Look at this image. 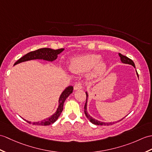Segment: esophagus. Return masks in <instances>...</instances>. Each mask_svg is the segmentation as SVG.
<instances>
[{
    "mask_svg": "<svg viewBox=\"0 0 152 152\" xmlns=\"http://www.w3.org/2000/svg\"><path fill=\"white\" fill-rule=\"evenodd\" d=\"M82 89V84L81 83H76L74 86V90H80Z\"/></svg>",
    "mask_w": 152,
    "mask_h": 152,
    "instance_id": "34e87169",
    "label": "esophagus"
}]
</instances>
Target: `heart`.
<instances>
[{
    "label": "heart",
    "instance_id": "b5f03b06",
    "mask_svg": "<svg viewBox=\"0 0 152 152\" xmlns=\"http://www.w3.org/2000/svg\"><path fill=\"white\" fill-rule=\"evenodd\" d=\"M100 55L88 54L74 59L69 66L71 72L75 74L86 73L91 70V77H97L106 70V64L101 59Z\"/></svg>",
    "mask_w": 152,
    "mask_h": 152
}]
</instances>
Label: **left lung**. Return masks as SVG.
Returning <instances> with one entry per match:
<instances>
[{
	"instance_id": "8db88e82",
	"label": "left lung",
	"mask_w": 152,
	"mask_h": 152,
	"mask_svg": "<svg viewBox=\"0 0 152 152\" xmlns=\"http://www.w3.org/2000/svg\"><path fill=\"white\" fill-rule=\"evenodd\" d=\"M120 58H121V61L122 63H125V64H128V65H132L133 66H134V67L135 68V63H134V62L132 61V60L131 59L128 58V57H126V56H123L122 54H121V53H119L118 54ZM136 72H137V77H139V75H138V73H137V70H136ZM86 93V96H87V98H86V104H85V107H84V113H85V115H86V117L88 118V120L91 122L93 123V124H95V125H100V126H109V125H113L115 124V123L118 122L119 121H122V120L124 118H122L121 120H120V121H117V122H101V121H98V120L95 119L94 118H93L92 116H91L89 113H88L87 112V98H88V93L87 92Z\"/></svg>"
}]
</instances>
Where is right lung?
<instances>
[{
  "mask_svg": "<svg viewBox=\"0 0 152 152\" xmlns=\"http://www.w3.org/2000/svg\"><path fill=\"white\" fill-rule=\"evenodd\" d=\"M63 50H64V48H60V49H58V50H53V49L48 48H43L38 49V50L28 53V54H26V55L23 56L22 58H20L19 59L17 60V61L15 63L14 65L19 64L20 63L30 61V60H32V59H43V60H45V61H53L57 59L58 55L60 53H61ZM72 91H73L72 86H69L65 88V89L63 91L62 93L59 96V101H58L59 105L57 109H56V111L54 113L52 116H50V117L45 118L41 121L34 122L26 121L25 119L24 120V121H26L27 122L30 123V124H32L33 125L49 126L53 124V123H54L56 121H57L60 114L61 113L64 102L66 99V98H67L69 95L72 93Z\"/></svg>",
  "mask_w": 152,
  "mask_h": 152,
  "instance_id": "add662e5",
  "label": "right lung"
}]
</instances>
